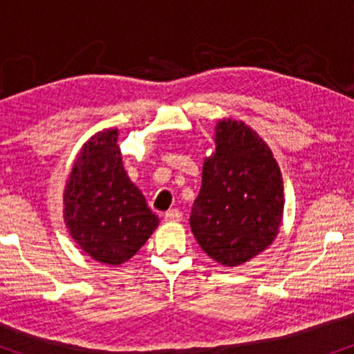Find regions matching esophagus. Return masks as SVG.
I'll list each match as a JSON object with an SVG mask.
<instances>
[{"label":"esophagus","instance_id":"1","mask_svg":"<svg viewBox=\"0 0 354 354\" xmlns=\"http://www.w3.org/2000/svg\"><path fill=\"white\" fill-rule=\"evenodd\" d=\"M164 219H166L167 222H178V221H182V212L178 209H171L164 214Z\"/></svg>","mask_w":354,"mask_h":354}]
</instances>
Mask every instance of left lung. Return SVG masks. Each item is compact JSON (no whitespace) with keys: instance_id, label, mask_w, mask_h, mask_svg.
<instances>
[{"instance_id":"obj_1","label":"left lung","mask_w":354,"mask_h":354,"mask_svg":"<svg viewBox=\"0 0 354 354\" xmlns=\"http://www.w3.org/2000/svg\"><path fill=\"white\" fill-rule=\"evenodd\" d=\"M282 212V176L268 145L243 122L221 120L190 216L203 251L224 266L245 263L272 243Z\"/></svg>"}]
</instances>
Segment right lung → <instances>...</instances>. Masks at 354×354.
<instances>
[{"instance_id": "obj_1", "label": "right lung", "mask_w": 354, "mask_h": 354, "mask_svg": "<svg viewBox=\"0 0 354 354\" xmlns=\"http://www.w3.org/2000/svg\"><path fill=\"white\" fill-rule=\"evenodd\" d=\"M64 205L72 239L91 258L111 266L132 258L159 222L124 171L115 129L100 132L82 148Z\"/></svg>"}]
</instances>
